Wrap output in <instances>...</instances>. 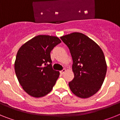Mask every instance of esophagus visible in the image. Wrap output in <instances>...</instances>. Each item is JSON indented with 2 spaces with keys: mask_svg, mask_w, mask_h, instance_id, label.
Instances as JSON below:
<instances>
[{
  "mask_svg": "<svg viewBox=\"0 0 120 120\" xmlns=\"http://www.w3.org/2000/svg\"><path fill=\"white\" fill-rule=\"evenodd\" d=\"M66 69H63V70H62V71H60V74H64V73H65V72H66Z\"/></svg>",
  "mask_w": 120,
  "mask_h": 120,
  "instance_id": "esophagus-1",
  "label": "esophagus"
}]
</instances>
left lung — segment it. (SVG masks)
<instances>
[{
  "mask_svg": "<svg viewBox=\"0 0 120 120\" xmlns=\"http://www.w3.org/2000/svg\"><path fill=\"white\" fill-rule=\"evenodd\" d=\"M72 56L74 77L69 82L75 96L88 98L99 91L107 72L105 56L99 45L86 35L74 32L60 37Z\"/></svg>",
  "mask_w": 120,
  "mask_h": 120,
  "instance_id": "8db88e82",
  "label": "left lung"
}]
</instances>
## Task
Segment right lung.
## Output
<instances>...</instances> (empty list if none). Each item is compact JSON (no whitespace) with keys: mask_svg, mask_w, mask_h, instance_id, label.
Masks as SVG:
<instances>
[{"mask_svg":"<svg viewBox=\"0 0 120 120\" xmlns=\"http://www.w3.org/2000/svg\"><path fill=\"white\" fill-rule=\"evenodd\" d=\"M61 42L57 37L38 35L18 50L15 73L22 88L30 96L43 97L53 88L60 72L52 69L50 54Z\"/></svg>","mask_w":120,"mask_h":120,"instance_id":"obj_1","label":"right lung"}]
</instances>
